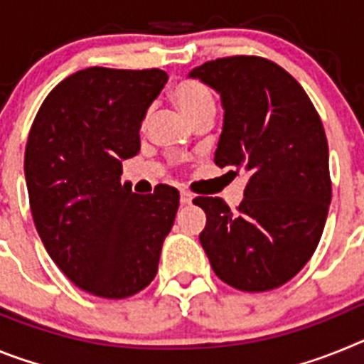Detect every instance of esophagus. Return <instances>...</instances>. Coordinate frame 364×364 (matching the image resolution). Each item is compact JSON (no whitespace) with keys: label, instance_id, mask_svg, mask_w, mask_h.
Masks as SVG:
<instances>
[{"label":"esophagus","instance_id":"esophagus-1","mask_svg":"<svg viewBox=\"0 0 364 364\" xmlns=\"http://www.w3.org/2000/svg\"><path fill=\"white\" fill-rule=\"evenodd\" d=\"M180 202H182V204H191L193 202V195L189 191H184V189H182V191H180Z\"/></svg>","mask_w":364,"mask_h":364}]
</instances>
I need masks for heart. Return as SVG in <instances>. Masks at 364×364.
I'll return each instance as SVG.
<instances>
[{
    "mask_svg": "<svg viewBox=\"0 0 364 364\" xmlns=\"http://www.w3.org/2000/svg\"><path fill=\"white\" fill-rule=\"evenodd\" d=\"M171 98L191 124L200 120L202 117H213L217 107L213 91L205 83L193 78L176 82L171 91Z\"/></svg>",
    "mask_w": 364,
    "mask_h": 364,
    "instance_id": "1",
    "label": "heart"
}]
</instances>
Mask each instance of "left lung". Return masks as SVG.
Returning <instances> with one entry per match:
<instances>
[{
  "mask_svg": "<svg viewBox=\"0 0 364 364\" xmlns=\"http://www.w3.org/2000/svg\"><path fill=\"white\" fill-rule=\"evenodd\" d=\"M220 95L218 167L250 175L231 211L198 197L200 244L217 277L242 291H268L294 279L319 244L332 200L323 122L297 80L259 56H230L189 73Z\"/></svg>",
  "mask_w": 364,
  "mask_h": 364,
  "instance_id": "8db88e82",
  "label": "left lung"
}]
</instances>
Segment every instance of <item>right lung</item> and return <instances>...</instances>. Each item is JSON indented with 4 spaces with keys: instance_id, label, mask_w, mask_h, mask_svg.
Segmentation results:
<instances>
[{
    "instance_id": "1",
    "label": "right lung",
    "mask_w": 364,
    "mask_h": 364,
    "mask_svg": "<svg viewBox=\"0 0 364 364\" xmlns=\"http://www.w3.org/2000/svg\"><path fill=\"white\" fill-rule=\"evenodd\" d=\"M166 82L160 69L89 67L58 83L32 122L25 180L36 230L58 268L98 297L149 286L175 222V188L136 195L120 182Z\"/></svg>"
}]
</instances>
